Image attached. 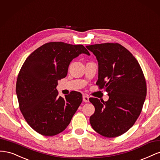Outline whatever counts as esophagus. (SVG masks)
<instances>
[{
    "mask_svg": "<svg viewBox=\"0 0 160 160\" xmlns=\"http://www.w3.org/2000/svg\"><path fill=\"white\" fill-rule=\"evenodd\" d=\"M89 96H88V95H84L83 96V100L84 102H86V103L89 102Z\"/></svg>",
    "mask_w": 160,
    "mask_h": 160,
    "instance_id": "obj_1",
    "label": "esophagus"
}]
</instances>
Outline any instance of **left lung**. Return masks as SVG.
<instances>
[{
	"mask_svg": "<svg viewBox=\"0 0 160 160\" xmlns=\"http://www.w3.org/2000/svg\"><path fill=\"white\" fill-rule=\"evenodd\" d=\"M86 47L98 61L96 85L109 95L107 101L89 98L95 107L89 119L91 125L104 137H118L133 126L142 112L147 93L143 72L134 56L119 43Z\"/></svg>",
	"mask_w": 160,
	"mask_h": 160,
	"instance_id": "left-lung-1",
	"label": "left lung"
}]
</instances>
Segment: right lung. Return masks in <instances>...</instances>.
Listing matches in <instances>:
<instances>
[{"instance_id":"right-lung-1","label":"right lung","mask_w":160,"mask_h":160,"mask_svg":"<svg viewBox=\"0 0 160 160\" xmlns=\"http://www.w3.org/2000/svg\"><path fill=\"white\" fill-rule=\"evenodd\" d=\"M81 53L90 55L82 45L47 42L27 58L18 72L19 109L27 123L42 135L64 131L83 101L79 92L71 91L62 98L56 89L58 80L67 76L71 61Z\"/></svg>"}]
</instances>
